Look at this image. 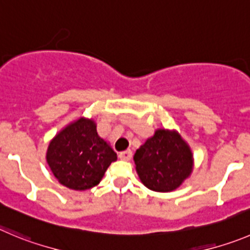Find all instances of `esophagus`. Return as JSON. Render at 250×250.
Here are the masks:
<instances>
[{
    "mask_svg": "<svg viewBox=\"0 0 250 250\" xmlns=\"http://www.w3.org/2000/svg\"><path fill=\"white\" fill-rule=\"evenodd\" d=\"M132 157V152L130 149H126V151H123L119 153V158L123 159V161H130Z\"/></svg>",
    "mask_w": 250,
    "mask_h": 250,
    "instance_id": "1",
    "label": "esophagus"
}]
</instances>
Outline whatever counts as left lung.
Returning a JSON list of instances; mask_svg holds the SVG:
<instances>
[{"label": "left lung", "mask_w": 250, "mask_h": 250, "mask_svg": "<svg viewBox=\"0 0 250 250\" xmlns=\"http://www.w3.org/2000/svg\"><path fill=\"white\" fill-rule=\"evenodd\" d=\"M136 172L145 187L153 191H173L192 172L189 145L177 131L158 129L134 156Z\"/></svg>", "instance_id": "left-lung-1"}]
</instances>
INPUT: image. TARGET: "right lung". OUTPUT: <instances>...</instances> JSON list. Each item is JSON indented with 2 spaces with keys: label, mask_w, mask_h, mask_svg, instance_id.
Wrapping results in <instances>:
<instances>
[{
  "label": "right lung",
  "mask_w": 250,
  "mask_h": 250,
  "mask_svg": "<svg viewBox=\"0 0 250 250\" xmlns=\"http://www.w3.org/2000/svg\"><path fill=\"white\" fill-rule=\"evenodd\" d=\"M116 153L98 136L94 120L80 118L50 141L46 161L59 183L68 189L87 190L101 183Z\"/></svg>",
  "instance_id": "add662e5"
}]
</instances>
